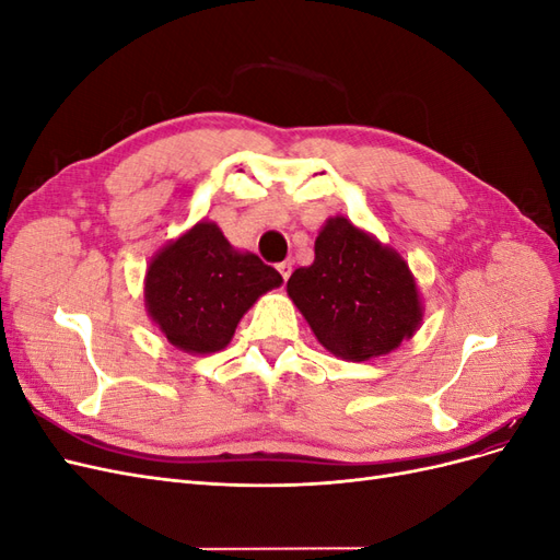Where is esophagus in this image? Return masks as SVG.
<instances>
[{"instance_id":"1","label":"esophagus","mask_w":560,"mask_h":560,"mask_svg":"<svg viewBox=\"0 0 560 560\" xmlns=\"http://www.w3.org/2000/svg\"><path fill=\"white\" fill-rule=\"evenodd\" d=\"M278 270H280L282 280L287 282V280H290V276H292V264L290 261H282V264H278Z\"/></svg>"}]
</instances>
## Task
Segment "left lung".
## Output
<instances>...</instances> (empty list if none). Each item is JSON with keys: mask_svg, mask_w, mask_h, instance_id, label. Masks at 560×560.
<instances>
[{"mask_svg": "<svg viewBox=\"0 0 560 560\" xmlns=\"http://www.w3.org/2000/svg\"><path fill=\"white\" fill-rule=\"evenodd\" d=\"M287 294L336 358L366 362L399 348L420 327V294L399 254L334 217L315 241V261L296 268Z\"/></svg>", "mask_w": 560, "mask_h": 560, "instance_id": "obj_1", "label": "left lung"}]
</instances>
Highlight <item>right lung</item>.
<instances>
[{"instance_id":"add662e5","label":"right lung","mask_w":560,"mask_h":560,"mask_svg":"<svg viewBox=\"0 0 560 560\" xmlns=\"http://www.w3.org/2000/svg\"><path fill=\"white\" fill-rule=\"evenodd\" d=\"M280 282L273 266L233 249L214 222H198L151 259L144 301L175 348L208 354L226 348L254 301Z\"/></svg>"}]
</instances>
